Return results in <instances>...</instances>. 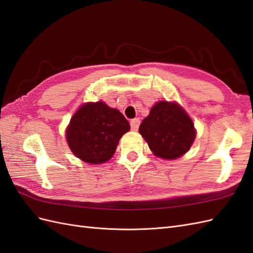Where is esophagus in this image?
Wrapping results in <instances>:
<instances>
[{"instance_id": "1", "label": "esophagus", "mask_w": 253, "mask_h": 253, "mask_svg": "<svg viewBox=\"0 0 253 253\" xmlns=\"http://www.w3.org/2000/svg\"><path fill=\"white\" fill-rule=\"evenodd\" d=\"M140 119H134V120H131V122H130V127H131V129L133 131H135V130H138V128H139V126H140Z\"/></svg>"}]
</instances>
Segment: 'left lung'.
Instances as JSON below:
<instances>
[{
  "label": "left lung",
  "instance_id": "1",
  "mask_svg": "<svg viewBox=\"0 0 253 253\" xmlns=\"http://www.w3.org/2000/svg\"><path fill=\"white\" fill-rule=\"evenodd\" d=\"M139 132L153 153L165 159H176L189 150L196 138L193 123L177 103L159 101L142 121Z\"/></svg>",
  "mask_w": 253,
  "mask_h": 253
}]
</instances>
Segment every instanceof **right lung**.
I'll return each instance as SVG.
<instances>
[{
  "instance_id": "obj_1",
  "label": "right lung",
  "mask_w": 253,
  "mask_h": 253,
  "mask_svg": "<svg viewBox=\"0 0 253 253\" xmlns=\"http://www.w3.org/2000/svg\"><path fill=\"white\" fill-rule=\"evenodd\" d=\"M130 125L119 110L101 101L83 105L66 130L68 145L78 158L88 164H103L113 156L122 135Z\"/></svg>"
}]
</instances>
